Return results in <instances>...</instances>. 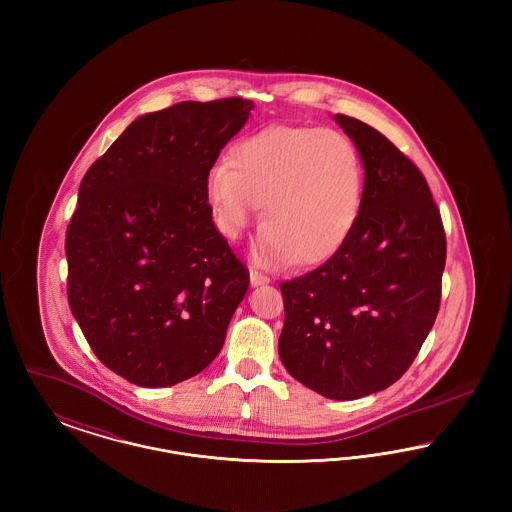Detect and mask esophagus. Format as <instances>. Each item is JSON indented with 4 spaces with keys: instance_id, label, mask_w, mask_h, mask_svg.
Here are the masks:
<instances>
[{
    "instance_id": "obj_1",
    "label": "esophagus",
    "mask_w": 512,
    "mask_h": 512,
    "mask_svg": "<svg viewBox=\"0 0 512 512\" xmlns=\"http://www.w3.org/2000/svg\"><path fill=\"white\" fill-rule=\"evenodd\" d=\"M249 282H251L253 288H255V286H263V284H268V276L267 274H263V272H259V270H255V268H251V272H249Z\"/></svg>"
}]
</instances>
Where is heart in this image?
<instances>
[{"mask_svg": "<svg viewBox=\"0 0 512 512\" xmlns=\"http://www.w3.org/2000/svg\"><path fill=\"white\" fill-rule=\"evenodd\" d=\"M205 194L220 234L236 240L263 205L255 259L265 267L328 261L363 205V165L332 128L274 124L240 138L207 172Z\"/></svg>", "mask_w": 512, "mask_h": 512, "instance_id": "obj_1", "label": "heart"}]
</instances>
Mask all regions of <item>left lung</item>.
<instances>
[{
    "instance_id": "8db88e82",
    "label": "left lung",
    "mask_w": 512,
    "mask_h": 512,
    "mask_svg": "<svg viewBox=\"0 0 512 512\" xmlns=\"http://www.w3.org/2000/svg\"><path fill=\"white\" fill-rule=\"evenodd\" d=\"M365 167L357 224L324 265L284 282L278 353L297 382L336 401L397 382L439 311L445 232L426 178L376 128L334 117Z\"/></svg>"
}]
</instances>
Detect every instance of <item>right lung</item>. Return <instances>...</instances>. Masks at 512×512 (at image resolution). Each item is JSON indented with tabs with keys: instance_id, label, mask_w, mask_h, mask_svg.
Segmentation results:
<instances>
[{
	"instance_id": "add662e5",
	"label": "right lung",
	"mask_w": 512,
	"mask_h": 512,
	"mask_svg": "<svg viewBox=\"0 0 512 512\" xmlns=\"http://www.w3.org/2000/svg\"><path fill=\"white\" fill-rule=\"evenodd\" d=\"M251 109L226 98L142 115L82 178L65 240L69 305L99 361L136 386L211 365L249 288L205 180Z\"/></svg>"
}]
</instances>
